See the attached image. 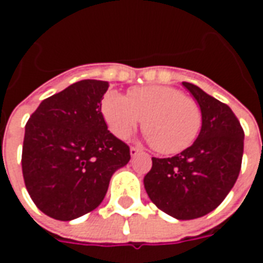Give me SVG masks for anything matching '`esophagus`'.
<instances>
[{
  "label": "esophagus",
  "instance_id": "esophagus-1",
  "mask_svg": "<svg viewBox=\"0 0 263 263\" xmlns=\"http://www.w3.org/2000/svg\"><path fill=\"white\" fill-rule=\"evenodd\" d=\"M129 152H131V156L134 158V156H137L139 152H141V149L137 148V146H131V149H129Z\"/></svg>",
  "mask_w": 263,
  "mask_h": 263
}]
</instances>
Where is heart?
<instances>
[{"label": "heart", "mask_w": 263, "mask_h": 263, "mask_svg": "<svg viewBox=\"0 0 263 263\" xmlns=\"http://www.w3.org/2000/svg\"><path fill=\"white\" fill-rule=\"evenodd\" d=\"M101 112L115 137H129L142 120V129L155 151L175 155L196 141L203 125L200 104L167 86L134 87L124 97L118 91L104 96Z\"/></svg>", "instance_id": "b5f03b06"}]
</instances>
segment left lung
Segmentation results:
<instances>
[{
  "label": "left lung",
  "mask_w": 263,
  "mask_h": 263,
  "mask_svg": "<svg viewBox=\"0 0 263 263\" xmlns=\"http://www.w3.org/2000/svg\"><path fill=\"white\" fill-rule=\"evenodd\" d=\"M203 112L197 139L182 154L152 158L143 179L152 203L177 220H193L217 209L237 182L243 154V129L227 104L183 81Z\"/></svg>",
  "instance_id": "8db88e82"
}]
</instances>
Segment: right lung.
Instances as JSON below:
<instances>
[{
	"label": "right lung",
	"mask_w": 263,
	"mask_h": 263,
	"mask_svg": "<svg viewBox=\"0 0 263 263\" xmlns=\"http://www.w3.org/2000/svg\"><path fill=\"white\" fill-rule=\"evenodd\" d=\"M108 83L81 80L39 104L25 125L22 175L42 213L70 221L97 209L109 179L129 159L101 112Z\"/></svg>",
	"instance_id": "1"
}]
</instances>
